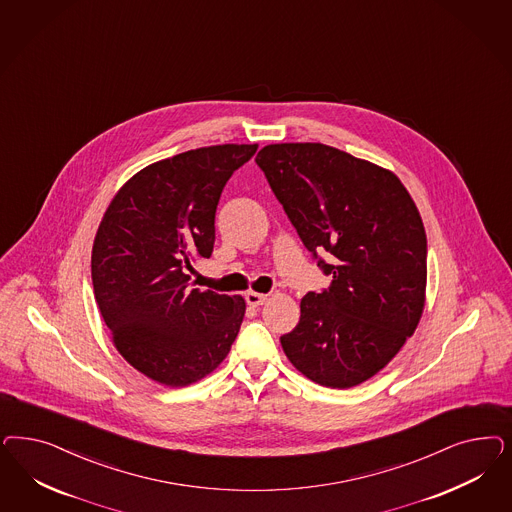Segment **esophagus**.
<instances>
[{
  "instance_id": "1",
  "label": "esophagus",
  "mask_w": 512,
  "mask_h": 512,
  "mask_svg": "<svg viewBox=\"0 0 512 512\" xmlns=\"http://www.w3.org/2000/svg\"><path fill=\"white\" fill-rule=\"evenodd\" d=\"M245 299H247V303L250 307H260V305H264L267 296H265V294H258V292H247Z\"/></svg>"
}]
</instances>
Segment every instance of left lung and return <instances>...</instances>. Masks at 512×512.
<instances>
[{
	"instance_id": "obj_1",
	"label": "left lung",
	"mask_w": 512,
	"mask_h": 512,
	"mask_svg": "<svg viewBox=\"0 0 512 512\" xmlns=\"http://www.w3.org/2000/svg\"><path fill=\"white\" fill-rule=\"evenodd\" d=\"M256 164L320 271L333 277L301 299L282 350L313 382L358 386L396 356L424 311L420 213L394 173L328 145H267Z\"/></svg>"
}]
</instances>
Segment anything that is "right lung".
<instances>
[{
	"label": "right lung",
	"instance_id": "obj_1",
	"mask_svg": "<svg viewBox=\"0 0 512 512\" xmlns=\"http://www.w3.org/2000/svg\"><path fill=\"white\" fill-rule=\"evenodd\" d=\"M258 145L188 150L126 182L99 224L92 282L124 360L165 386L203 379L228 356L245 299L190 286L192 262L211 258L216 205Z\"/></svg>",
	"mask_w": 512,
	"mask_h": 512
}]
</instances>
